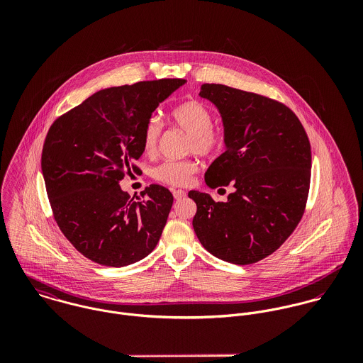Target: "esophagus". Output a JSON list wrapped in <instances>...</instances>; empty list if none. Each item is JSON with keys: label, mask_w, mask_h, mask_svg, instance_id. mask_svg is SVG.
<instances>
[{"label": "esophagus", "mask_w": 363, "mask_h": 363, "mask_svg": "<svg viewBox=\"0 0 363 363\" xmlns=\"http://www.w3.org/2000/svg\"><path fill=\"white\" fill-rule=\"evenodd\" d=\"M173 197L176 200H182V199L186 197V191H183V190H173Z\"/></svg>", "instance_id": "obj_1"}]
</instances>
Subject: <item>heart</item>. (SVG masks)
Returning <instances> with one entry per match:
<instances>
[{
  "label": "heart",
  "mask_w": 363,
  "mask_h": 363,
  "mask_svg": "<svg viewBox=\"0 0 363 363\" xmlns=\"http://www.w3.org/2000/svg\"><path fill=\"white\" fill-rule=\"evenodd\" d=\"M170 120L182 128L190 138V148L199 155L209 156L222 150L225 144L223 133L212 127V113L199 101H186L170 111ZM162 124L159 118L151 117L143 131V150L147 155H154L157 150ZM199 164L194 159L166 160L154 170L156 180L170 186H186L191 182Z\"/></svg>",
  "instance_id": "1"
}]
</instances>
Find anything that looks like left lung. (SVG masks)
<instances>
[{
	"label": "left lung",
	"mask_w": 363,
	"mask_h": 363,
	"mask_svg": "<svg viewBox=\"0 0 363 363\" xmlns=\"http://www.w3.org/2000/svg\"><path fill=\"white\" fill-rule=\"evenodd\" d=\"M200 96L222 118L225 148L206 172L209 189L230 186L228 201L191 190L194 232L212 256L246 265L274 253L299 223L311 184V143L295 113L257 94L204 84Z\"/></svg>",
	"instance_id": "obj_1"
}]
</instances>
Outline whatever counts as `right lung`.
<instances>
[{
	"instance_id": "1",
	"label": "right lung",
	"mask_w": 363,
	"mask_h": 363,
	"mask_svg": "<svg viewBox=\"0 0 363 363\" xmlns=\"http://www.w3.org/2000/svg\"><path fill=\"white\" fill-rule=\"evenodd\" d=\"M184 84L176 78L106 88L52 123L42 152L46 190L61 232L86 259L125 267L155 249L172 193L152 184L134 199L120 180L144 154L145 123Z\"/></svg>"
}]
</instances>
